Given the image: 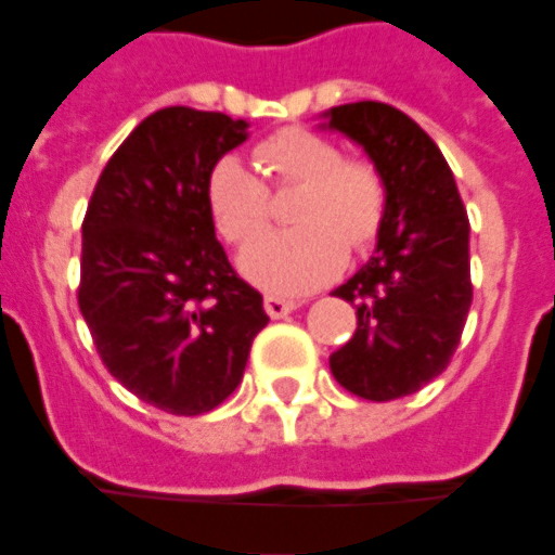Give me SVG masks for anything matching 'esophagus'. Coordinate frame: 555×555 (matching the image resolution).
I'll list each match as a JSON object with an SVG mask.
<instances>
[{"label":"esophagus","mask_w":555,"mask_h":555,"mask_svg":"<svg viewBox=\"0 0 555 555\" xmlns=\"http://www.w3.org/2000/svg\"><path fill=\"white\" fill-rule=\"evenodd\" d=\"M262 308H266V313H269L271 320H284L286 313H293V310H296L298 305H296V301H289V298L266 296V301H262Z\"/></svg>","instance_id":"obj_1"}]
</instances>
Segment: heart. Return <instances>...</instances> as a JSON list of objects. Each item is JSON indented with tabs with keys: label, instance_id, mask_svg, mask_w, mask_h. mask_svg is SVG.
Returning <instances> with one entry per match:
<instances>
[{
	"label": "heart",
	"instance_id": "obj_1",
	"mask_svg": "<svg viewBox=\"0 0 555 555\" xmlns=\"http://www.w3.org/2000/svg\"><path fill=\"white\" fill-rule=\"evenodd\" d=\"M257 160L274 191L298 188L286 230L247 250L245 274L269 293H308L340 274L349 250H367L388 218V182L367 158H347L340 145L308 128H281L257 145ZM208 215L238 250L269 230L274 208L266 182L233 155L206 176Z\"/></svg>",
	"mask_w": 555,
	"mask_h": 555
}]
</instances>
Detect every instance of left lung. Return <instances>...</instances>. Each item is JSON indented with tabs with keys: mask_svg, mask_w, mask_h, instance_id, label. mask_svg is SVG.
<instances>
[{
	"mask_svg": "<svg viewBox=\"0 0 555 555\" xmlns=\"http://www.w3.org/2000/svg\"><path fill=\"white\" fill-rule=\"evenodd\" d=\"M388 182L376 257L334 296L356 305V334L332 352L349 395L397 400L415 395L451 364L473 305L469 218L439 145L391 104L356 101L328 113Z\"/></svg>",
	"mask_w": 555,
	"mask_h": 555,
	"instance_id": "obj_1",
	"label": "left lung"
}]
</instances>
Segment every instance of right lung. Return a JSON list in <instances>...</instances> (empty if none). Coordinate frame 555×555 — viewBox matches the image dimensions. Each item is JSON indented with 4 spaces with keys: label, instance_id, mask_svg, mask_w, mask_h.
<instances>
[{
    "label": "right lung",
    "instance_id": "obj_1",
    "mask_svg": "<svg viewBox=\"0 0 555 555\" xmlns=\"http://www.w3.org/2000/svg\"><path fill=\"white\" fill-rule=\"evenodd\" d=\"M245 128L194 107L152 113L113 152L82 218L77 305L92 344L131 395L170 415L221 406L269 322L206 203L211 164Z\"/></svg>",
    "mask_w": 555,
    "mask_h": 555
}]
</instances>
